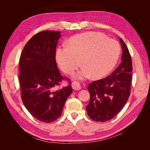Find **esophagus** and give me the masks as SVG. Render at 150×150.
I'll return each instance as SVG.
<instances>
[{
    "mask_svg": "<svg viewBox=\"0 0 150 150\" xmlns=\"http://www.w3.org/2000/svg\"><path fill=\"white\" fill-rule=\"evenodd\" d=\"M72 88L74 90H79L81 89V85L77 81H73L72 83Z\"/></svg>",
    "mask_w": 150,
    "mask_h": 150,
    "instance_id": "obj_1",
    "label": "esophagus"
}]
</instances>
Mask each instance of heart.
Here are the masks:
<instances>
[{"mask_svg": "<svg viewBox=\"0 0 150 150\" xmlns=\"http://www.w3.org/2000/svg\"><path fill=\"white\" fill-rule=\"evenodd\" d=\"M121 47L117 40L96 32H89L73 36L64 46L58 48L56 60L62 72L71 74L81 63L84 67L74 74L79 79L92 75L95 79L106 76L115 66Z\"/></svg>", "mask_w": 150, "mask_h": 150, "instance_id": "b5f03b06", "label": "heart"}]
</instances>
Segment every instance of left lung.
Here are the masks:
<instances>
[{
  "label": "left lung",
  "instance_id": "1",
  "mask_svg": "<svg viewBox=\"0 0 150 150\" xmlns=\"http://www.w3.org/2000/svg\"><path fill=\"white\" fill-rule=\"evenodd\" d=\"M122 49V62L106 78L89 84L90 101L86 106L91 119L104 122L113 118L121 111L130 95L133 70L132 61L126 44L120 38Z\"/></svg>",
  "mask_w": 150,
  "mask_h": 150
}]
</instances>
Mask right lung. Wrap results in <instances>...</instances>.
Here are the masks:
<instances>
[{"label":"right lung","mask_w":150,"mask_h":150,"mask_svg":"<svg viewBox=\"0 0 150 150\" xmlns=\"http://www.w3.org/2000/svg\"><path fill=\"white\" fill-rule=\"evenodd\" d=\"M60 32L44 30L26 43L19 61L21 96L25 107L35 119L51 122L61 116L67 98L72 92L71 81L62 77L56 61ZM64 79L66 87L55 90Z\"/></svg>","instance_id":"1"}]
</instances>
